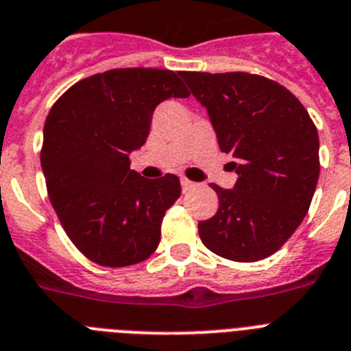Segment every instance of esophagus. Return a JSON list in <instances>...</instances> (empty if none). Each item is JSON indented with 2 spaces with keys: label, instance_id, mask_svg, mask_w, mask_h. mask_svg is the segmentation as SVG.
Instances as JSON below:
<instances>
[{
  "label": "esophagus",
  "instance_id": "1",
  "mask_svg": "<svg viewBox=\"0 0 351 351\" xmlns=\"http://www.w3.org/2000/svg\"><path fill=\"white\" fill-rule=\"evenodd\" d=\"M180 184H182V189L184 191H189L194 187V182L187 180V178H180Z\"/></svg>",
  "mask_w": 351,
  "mask_h": 351
}]
</instances>
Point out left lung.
Segmentation results:
<instances>
[{
  "mask_svg": "<svg viewBox=\"0 0 351 351\" xmlns=\"http://www.w3.org/2000/svg\"><path fill=\"white\" fill-rule=\"evenodd\" d=\"M207 108L221 152L234 157V189L212 184L219 208L199 221L202 243L228 261L255 262L280 250L311 207L319 178V137L300 99L250 73L182 71Z\"/></svg>",
  "mask_w": 351,
  "mask_h": 351,
  "instance_id": "obj_1",
  "label": "left lung"
}]
</instances>
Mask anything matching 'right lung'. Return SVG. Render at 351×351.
I'll return each mask as SVG.
<instances>
[{
    "instance_id": "right-lung-1",
    "label": "right lung",
    "mask_w": 351,
    "mask_h": 351,
    "mask_svg": "<svg viewBox=\"0 0 351 351\" xmlns=\"http://www.w3.org/2000/svg\"><path fill=\"white\" fill-rule=\"evenodd\" d=\"M178 75L153 67L98 73L69 87L46 117L40 166L49 202L67 237L99 266L146 261L180 196L178 176L148 180L130 169L155 107L191 94Z\"/></svg>"
}]
</instances>
